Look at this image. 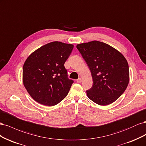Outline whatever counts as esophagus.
Masks as SVG:
<instances>
[{
	"label": "esophagus",
	"instance_id": "1",
	"mask_svg": "<svg viewBox=\"0 0 146 146\" xmlns=\"http://www.w3.org/2000/svg\"><path fill=\"white\" fill-rule=\"evenodd\" d=\"M82 82V79L81 78H78L77 80V83H81Z\"/></svg>",
	"mask_w": 146,
	"mask_h": 146
}]
</instances>
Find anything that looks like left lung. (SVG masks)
<instances>
[{
  "label": "left lung",
  "mask_w": 146,
  "mask_h": 146,
  "mask_svg": "<svg viewBox=\"0 0 146 146\" xmlns=\"http://www.w3.org/2000/svg\"><path fill=\"white\" fill-rule=\"evenodd\" d=\"M77 49L89 67L93 85L86 91L88 98L100 105L116 101L129 83L127 61L120 52L98 41L79 44Z\"/></svg>",
  "instance_id": "8db88e82"
}]
</instances>
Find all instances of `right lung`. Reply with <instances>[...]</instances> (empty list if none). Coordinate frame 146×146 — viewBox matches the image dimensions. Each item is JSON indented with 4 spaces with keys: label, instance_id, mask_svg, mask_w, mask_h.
<instances>
[{
    "label": "right lung",
    "instance_id": "right-lung-1",
    "mask_svg": "<svg viewBox=\"0 0 146 146\" xmlns=\"http://www.w3.org/2000/svg\"><path fill=\"white\" fill-rule=\"evenodd\" d=\"M73 48L71 44L51 42L38 48L25 60L23 83L37 102L54 106L68 95L74 81L68 78L64 64Z\"/></svg>",
    "mask_w": 146,
    "mask_h": 146
}]
</instances>
